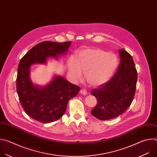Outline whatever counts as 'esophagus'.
Here are the masks:
<instances>
[{
  "label": "esophagus",
  "mask_w": 157,
  "mask_h": 157,
  "mask_svg": "<svg viewBox=\"0 0 157 157\" xmlns=\"http://www.w3.org/2000/svg\"><path fill=\"white\" fill-rule=\"evenodd\" d=\"M80 93L83 95H86V94H87V91L85 89H81L80 90Z\"/></svg>",
  "instance_id": "34e87169"
}]
</instances>
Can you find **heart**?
I'll list each match as a JSON object with an SVG mask.
<instances>
[{"mask_svg":"<svg viewBox=\"0 0 157 157\" xmlns=\"http://www.w3.org/2000/svg\"><path fill=\"white\" fill-rule=\"evenodd\" d=\"M119 64L116 55L101 49L88 48L79 51L76 59L70 58L68 67L75 80L82 78V71L91 86H97L107 81L113 75Z\"/></svg>","mask_w":157,"mask_h":157,"instance_id":"heart-1","label":"heart"}]
</instances>
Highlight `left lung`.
I'll list each match as a JSON object with an SVG mask.
<instances>
[{
  "instance_id": "8db88e82",
  "label": "left lung",
  "mask_w": 157,
  "mask_h": 157,
  "mask_svg": "<svg viewBox=\"0 0 157 157\" xmlns=\"http://www.w3.org/2000/svg\"><path fill=\"white\" fill-rule=\"evenodd\" d=\"M119 52L121 62L115 75L91 91L98 101L91 114L101 121L112 119L122 114L131 105L135 96L137 81L135 64L126 50L122 49Z\"/></svg>"
}]
</instances>
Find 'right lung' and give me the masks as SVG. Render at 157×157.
Listing matches in <instances>:
<instances>
[{
    "instance_id": "right-lung-1",
    "label": "right lung",
    "mask_w": 157,
    "mask_h": 157,
    "mask_svg": "<svg viewBox=\"0 0 157 157\" xmlns=\"http://www.w3.org/2000/svg\"><path fill=\"white\" fill-rule=\"evenodd\" d=\"M71 41H43L33 47L20 61L16 79L17 92L24 111L42 123L58 120L66 110L68 101L75 97L80 87L61 76H55L44 87L34 86L30 78V67L34 63H44L48 56L57 58L65 53Z\"/></svg>"
}]
</instances>
